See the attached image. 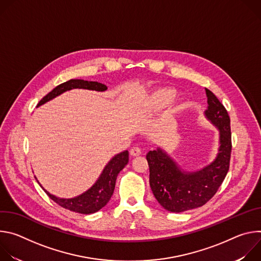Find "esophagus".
Segmentation results:
<instances>
[{"mask_svg":"<svg viewBox=\"0 0 261 261\" xmlns=\"http://www.w3.org/2000/svg\"><path fill=\"white\" fill-rule=\"evenodd\" d=\"M130 154H131L132 156H139V155L141 154V148H140L138 145H135V146H133V147L131 148Z\"/></svg>","mask_w":261,"mask_h":261,"instance_id":"obj_1","label":"esophagus"}]
</instances>
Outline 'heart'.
I'll use <instances>...</instances> for the list:
<instances>
[{
    "label": "heart",
    "mask_w": 261,
    "mask_h": 261,
    "mask_svg": "<svg viewBox=\"0 0 261 261\" xmlns=\"http://www.w3.org/2000/svg\"><path fill=\"white\" fill-rule=\"evenodd\" d=\"M173 98H174V94L172 91H170V90L162 91L157 97L156 104L158 107H163V106L169 104L173 100Z\"/></svg>",
    "instance_id": "1"
}]
</instances>
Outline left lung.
I'll return each mask as SVG.
<instances>
[{"label": "left lung", "instance_id": "8db88e82", "mask_svg": "<svg viewBox=\"0 0 261 261\" xmlns=\"http://www.w3.org/2000/svg\"><path fill=\"white\" fill-rule=\"evenodd\" d=\"M206 118L220 131V148L216 160L196 172L182 171L167 154L157 148L146 154L150 186L158 202L167 211L180 213L205 204L224 180L230 163V118L219 99L208 89Z\"/></svg>", "mask_w": 261, "mask_h": 261}]
</instances>
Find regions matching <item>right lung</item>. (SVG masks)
Segmentation results:
<instances>
[{"label": "right lung", "instance_id": "1", "mask_svg": "<svg viewBox=\"0 0 261 261\" xmlns=\"http://www.w3.org/2000/svg\"><path fill=\"white\" fill-rule=\"evenodd\" d=\"M72 89H87V90L102 92L107 90V87L97 82H87L83 80H70L56 87L51 92H49L46 96H44L40 100V102L37 106H40L45 102L51 100L53 98L61 95L62 93ZM128 161H129L128 151H125L115 156L105 166L101 175L99 176L98 180L95 182L93 187H91V189H89L87 192L83 193L77 197L70 198V199L59 198L48 193L45 189H43L41 185L40 187L56 203H58L62 207L72 212H75V213L85 214V215L93 214L101 210L109 201L116 187L117 176L119 172L127 165Z\"/></svg>", "mask_w": 261, "mask_h": 261}]
</instances>
